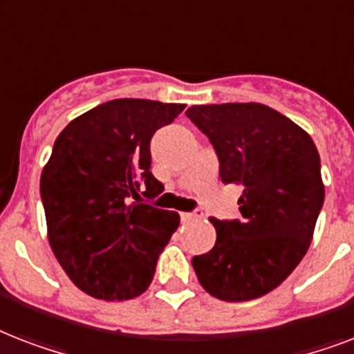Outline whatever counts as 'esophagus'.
I'll list each match as a JSON object with an SVG mask.
<instances>
[{"instance_id": "obj_1", "label": "esophagus", "mask_w": 354, "mask_h": 354, "mask_svg": "<svg viewBox=\"0 0 354 354\" xmlns=\"http://www.w3.org/2000/svg\"><path fill=\"white\" fill-rule=\"evenodd\" d=\"M204 216L202 211H191V213H182V221L183 222H194V221H200Z\"/></svg>"}]
</instances>
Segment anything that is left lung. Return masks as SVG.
Instances as JSON below:
<instances>
[{
	"mask_svg": "<svg viewBox=\"0 0 354 354\" xmlns=\"http://www.w3.org/2000/svg\"><path fill=\"white\" fill-rule=\"evenodd\" d=\"M207 136L224 183L242 185V218H211L213 250L193 257L200 285L222 301L268 294L313 241L325 189L316 145L303 128L259 102L202 104L185 112Z\"/></svg>",
	"mask_w": 354,
	"mask_h": 354,
	"instance_id": "8db88e82",
	"label": "left lung"
}]
</instances>
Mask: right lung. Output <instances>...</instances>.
<instances>
[{"label": "right lung", "mask_w": 354, "mask_h": 354, "mask_svg": "<svg viewBox=\"0 0 354 354\" xmlns=\"http://www.w3.org/2000/svg\"><path fill=\"white\" fill-rule=\"evenodd\" d=\"M185 104L113 99L64 128L44 167L40 196L55 257L80 290L106 301L143 294L180 226L176 211L145 204L163 193L150 139Z\"/></svg>", "instance_id": "add662e5"}]
</instances>
